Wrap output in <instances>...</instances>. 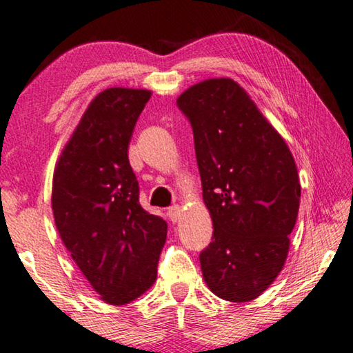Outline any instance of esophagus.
Listing matches in <instances>:
<instances>
[{
  "instance_id": "1",
  "label": "esophagus",
  "mask_w": 353,
  "mask_h": 353,
  "mask_svg": "<svg viewBox=\"0 0 353 353\" xmlns=\"http://www.w3.org/2000/svg\"><path fill=\"white\" fill-rule=\"evenodd\" d=\"M181 214H183V210H181V207H178V205H173V207H170L169 210H167V216H169V219L172 222L180 221Z\"/></svg>"
}]
</instances>
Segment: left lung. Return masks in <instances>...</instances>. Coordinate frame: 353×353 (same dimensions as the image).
Masks as SVG:
<instances>
[{
    "label": "left lung",
    "instance_id": "8db88e82",
    "mask_svg": "<svg viewBox=\"0 0 353 353\" xmlns=\"http://www.w3.org/2000/svg\"><path fill=\"white\" fill-rule=\"evenodd\" d=\"M194 132L213 238L200 252L210 290L251 301L270 287L289 252L301 186L289 146L245 90L210 79L176 99Z\"/></svg>",
    "mask_w": 353,
    "mask_h": 353
}]
</instances>
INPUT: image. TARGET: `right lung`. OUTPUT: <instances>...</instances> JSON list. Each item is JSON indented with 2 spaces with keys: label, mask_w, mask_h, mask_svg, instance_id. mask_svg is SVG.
I'll return each instance as SVG.
<instances>
[{
  "label": "right lung",
  "mask_w": 353,
  "mask_h": 353,
  "mask_svg": "<svg viewBox=\"0 0 353 353\" xmlns=\"http://www.w3.org/2000/svg\"><path fill=\"white\" fill-rule=\"evenodd\" d=\"M151 91L97 94L64 146L53 173L59 236L108 305H126L154 284L167 222L140 207L128 146Z\"/></svg>",
  "instance_id": "obj_1"
}]
</instances>
